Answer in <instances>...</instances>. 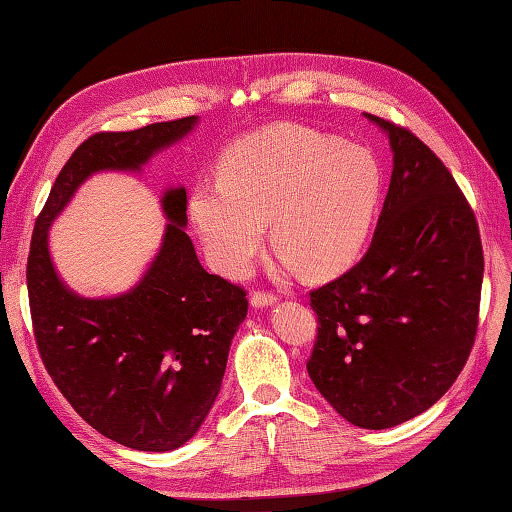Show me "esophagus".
Masks as SVG:
<instances>
[{
    "mask_svg": "<svg viewBox=\"0 0 512 512\" xmlns=\"http://www.w3.org/2000/svg\"><path fill=\"white\" fill-rule=\"evenodd\" d=\"M275 301H277L275 292H268V290H253V292H250V303H253L255 308L273 306Z\"/></svg>",
    "mask_w": 512,
    "mask_h": 512,
    "instance_id": "1",
    "label": "esophagus"
}]
</instances>
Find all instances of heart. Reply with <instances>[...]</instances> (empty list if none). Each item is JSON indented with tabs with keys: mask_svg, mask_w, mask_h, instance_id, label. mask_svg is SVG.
Returning a JSON list of instances; mask_svg holds the SVG:
<instances>
[{
	"mask_svg": "<svg viewBox=\"0 0 512 512\" xmlns=\"http://www.w3.org/2000/svg\"><path fill=\"white\" fill-rule=\"evenodd\" d=\"M383 193L372 151L317 129L281 123L228 147L222 176L202 178L191 220L211 264L242 275L270 242L288 266L328 275L367 242Z\"/></svg>",
	"mask_w": 512,
	"mask_h": 512,
	"instance_id": "heart-1",
	"label": "heart"
}]
</instances>
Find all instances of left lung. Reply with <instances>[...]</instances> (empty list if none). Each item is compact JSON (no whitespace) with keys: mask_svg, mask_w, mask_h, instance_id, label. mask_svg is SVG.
<instances>
[{"mask_svg":"<svg viewBox=\"0 0 512 512\" xmlns=\"http://www.w3.org/2000/svg\"><path fill=\"white\" fill-rule=\"evenodd\" d=\"M394 151L389 193L358 264L310 290L308 374L341 416L389 429L438 402L473 350L484 277L475 213L407 127L367 114Z\"/></svg>","mask_w":512,"mask_h":512,"instance_id":"left-lung-1","label":"left lung"}]
</instances>
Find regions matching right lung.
Here are the masks:
<instances>
[{
  "instance_id": "obj_1",
  "label": "right lung",
  "mask_w": 512,
  "mask_h": 512,
  "mask_svg": "<svg viewBox=\"0 0 512 512\" xmlns=\"http://www.w3.org/2000/svg\"><path fill=\"white\" fill-rule=\"evenodd\" d=\"M193 123L187 116L83 140L54 180L30 239L26 284L41 361L90 427L136 451L178 449L200 429L246 319V290L202 268L182 228L184 189L162 200L171 224L154 264L116 299H83L61 284L48 255V226L90 173L138 169Z\"/></svg>"
}]
</instances>
